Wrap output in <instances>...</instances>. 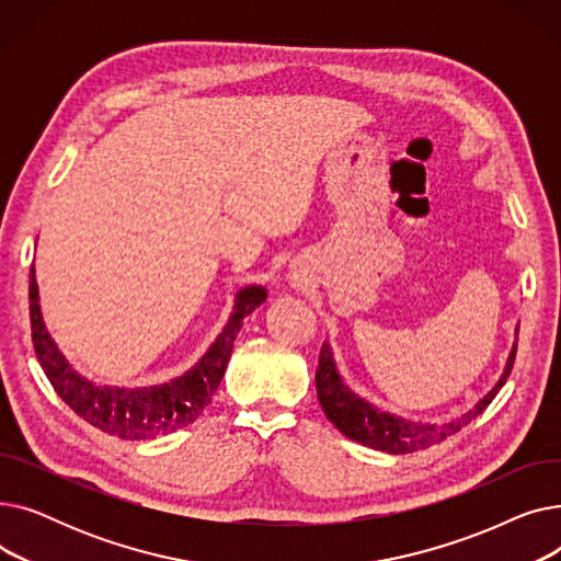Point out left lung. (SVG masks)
<instances>
[{"label": "left lung", "instance_id": "obj_1", "mask_svg": "<svg viewBox=\"0 0 561 561\" xmlns=\"http://www.w3.org/2000/svg\"><path fill=\"white\" fill-rule=\"evenodd\" d=\"M516 334H518V328H516ZM514 359H516V343L512 345L505 370L493 385V389L484 398H480L473 409H468L466 414L446 423H423V421L402 419L398 414H391L387 409H379L377 404L368 402L366 398L352 391L339 373L330 341H325L320 347L316 389H318V400L322 411H325V416L336 425L341 434L373 450H381L389 455H409V453H419L440 444V440L457 434L470 421H476L491 404V400L500 393V389L505 387Z\"/></svg>", "mask_w": 561, "mask_h": 561}]
</instances>
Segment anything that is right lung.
I'll return each mask as SVG.
<instances>
[{"mask_svg":"<svg viewBox=\"0 0 561 561\" xmlns=\"http://www.w3.org/2000/svg\"><path fill=\"white\" fill-rule=\"evenodd\" d=\"M268 298L265 286H243L233 298L231 313L222 332L209 350L180 377L152 387L98 385L72 368L45 328L36 268L28 273V318H32L34 347L49 385L61 400L85 423L125 440H147L172 434L191 425L218 391L233 341L239 336L245 316Z\"/></svg>","mask_w":561,"mask_h":561,"instance_id":"add662e5","label":"right lung"}]
</instances>
